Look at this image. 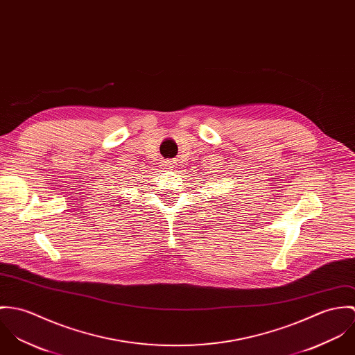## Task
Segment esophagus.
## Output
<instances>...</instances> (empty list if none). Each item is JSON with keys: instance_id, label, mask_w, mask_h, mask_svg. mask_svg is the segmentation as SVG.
<instances>
[{"instance_id": "esophagus-1", "label": "esophagus", "mask_w": 355, "mask_h": 355, "mask_svg": "<svg viewBox=\"0 0 355 355\" xmlns=\"http://www.w3.org/2000/svg\"><path fill=\"white\" fill-rule=\"evenodd\" d=\"M175 163H177L175 159H168V160H164V162H163V166L167 167V168H173V167L175 166Z\"/></svg>"}]
</instances>
